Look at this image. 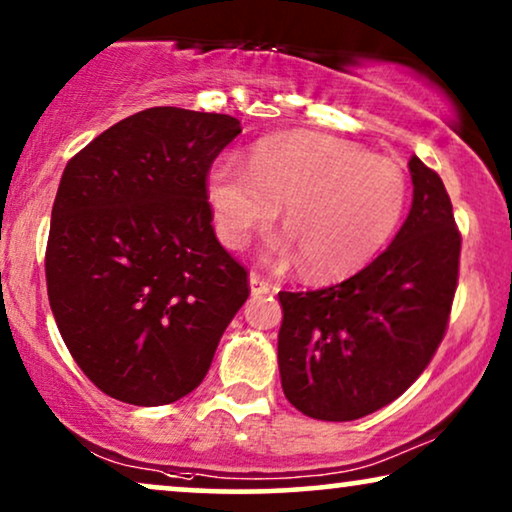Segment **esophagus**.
Instances as JSON below:
<instances>
[{"label":"esophagus","mask_w":512,"mask_h":512,"mask_svg":"<svg viewBox=\"0 0 512 512\" xmlns=\"http://www.w3.org/2000/svg\"><path fill=\"white\" fill-rule=\"evenodd\" d=\"M249 289H251V293H254V296H263V293H270V282H265V279L261 277V275H251L249 277Z\"/></svg>","instance_id":"obj_1"}]
</instances>
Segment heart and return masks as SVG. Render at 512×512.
Masks as SVG:
<instances>
[{
  "instance_id": "obj_1",
  "label": "heart",
  "mask_w": 512,
  "mask_h": 512,
  "mask_svg": "<svg viewBox=\"0 0 512 512\" xmlns=\"http://www.w3.org/2000/svg\"><path fill=\"white\" fill-rule=\"evenodd\" d=\"M216 235L242 249L284 207L289 233L268 244L275 261H300L312 279L354 275L401 226L410 200L408 174L361 144L321 132L261 139L249 165L216 158L205 179Z\"/></svg>"
}]
</instances>
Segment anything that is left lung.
Returning a JSON list of instances; mask_svg holds the SVG:
<instances>
[{"mask_svg":"<svg viewBox=\"0 0 512 512\" xmlns=\"http://www.w3.org/2000/svg\"><path fill=\"white\" fill-rule=\"evenodd\" d=\"M412 207L394 242L345 282L279 291L284 396L303 415L352 422L396 401L447 331L461 233L443 179L410 158Z\"/></svg>","mask_w":512,"mask_h":512,"instance_id":"8db88e82","label":"left lung"}]
</instances>
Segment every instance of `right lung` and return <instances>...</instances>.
<instances>
[{
    "mask_svg": "<svg viewBox=\"0 0 512 512\" xmlns=\"http://www.w3.org/2000/svg\"><path fill=\"white\" fill-rule=\"evenodd\" d=\"M240 121L179 107L123 118L69 160L46 286L62 340L116 401L167 405L205 380L249 272L214 235L205 179Z\"/></svg>",
    "mask_w": 512,
    "mask_h": 512,
    "instance_id": "1",
    "label": "right lung"
}]
</instances>
